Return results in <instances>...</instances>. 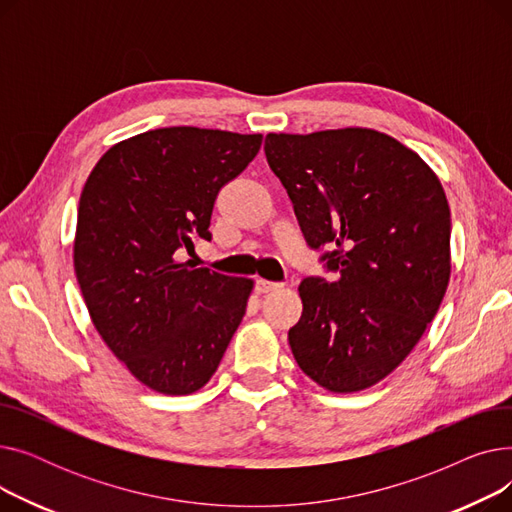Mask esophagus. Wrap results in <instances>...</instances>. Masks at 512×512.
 Masks as SVG:
<instances>
[{
	"mask_svg": "<svg viewBox=\"0 0 512 512\" xmlns=\"http://www.w3.org/2000/svg\"><path fill=\"white\" fill-rule=\"evenodd\" d=\"M282 284L280 282H267V280H257L255 282V290L259 294H267V292H274V290H280Z\"/></svg>",
	"mask_w": 512,
	"mask_h": 512,
	"instance_id": "1",
	"label": "esophagus"
}]
</instances>
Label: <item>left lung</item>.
Masks as SVG:
<instances>
[{
	"label": "left lung",
	"instance_id": "left-lung-1",
	"mask_svg": "<svg viewBox=\"0 0 512 512\" xmlns=\"http://www.w3.org/2000/svg\"><path fill=\"white\" fill-rule=\"evenodd\" d=\"M307 245L338 278H305L288 330L299 367L321 388L384 380L423 336L450 280V207L425 161L371 128L265 137Z\"/></svg>",
	"mask_w": 512,
	"mask_h": 512
}]
</instances>
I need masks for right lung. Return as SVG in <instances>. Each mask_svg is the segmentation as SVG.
Returning a JSON list of instances; mask_svg holds the SVG:
<instances>
[{
  "label": "right lung",
  "instance_id": "right-lung-1",
  "mask_svg": "<svg viewBox=\"0 0 512 512\" xmlns=\"http://www.w3.org/2000/svg\"><path fill=\"white\" fill-rule=\"evenodd\" d=\"M261 134L147 130L107 149L78 203L74 272L110 351L147 388L191 394L218 369L253 280L178 261L211 238L213 203L259 153Z\"/></svg>",
  "mask_w": 512,
  "mask_h": 512
}]
</instances>
